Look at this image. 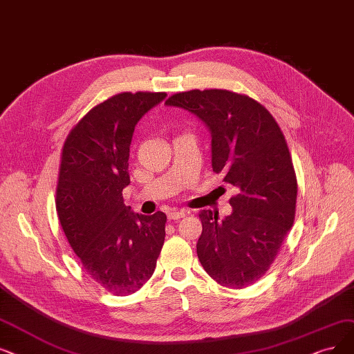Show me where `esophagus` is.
Returning a JSON list of instances; mask_svg holds the SVG:
<instances>
[{
	"label": "esophagus",
	"instance_id": "34e87169",
	"mask_svg": "<svg viewBox=\"0 0 354 354\" xmlns=\"http://www.w3.org/2000/svg\"><path fill=\"white\" fill-rule=\"evenodd\" d=\"M187 215L186 210H174V212H169L168 214V219L169 221H178L181 218H185Z\"/></svg>",
	"mask_w": 354,
	"mask_h": 354
}]
</instances>
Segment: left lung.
Here are the masks:
<instances>
[{
    "mask_svg": "<svg viewBox=\"0 0 354 354\" xmlns=\"http://www.w3.org/2000/svg\"><path fill=\"white\" fill-rule=\"evenodd\" d=\"M167 106L185 109L210 132L212 168L232 185V214L202 210L197 257L219 285L243 289L272 266L293 225L296 194L289 148L268 110L226 90L177 93Z\"/></svg>",
    "mask_w": 354,
    "mask_h": 354,
    "instance_id": "1",
    "label": "left lung"
}]
</instances>
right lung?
Wrapping results in <instances>:
<instances>
[{
  "instance_id": "add662e5",
  "label": "right lung",
  "mask_w": 354,
  "mask_h": 354,
  "mask_svg": "<svg viewBox=\"0 0 354 354\" xmlns=\"http://www.w3.org/2000/svg\"><path fill=\"white\" fill-rule=\"evenodd\" d=\"M165 93H122L91 109L69 132L61 157L56 212L84 270L115 295H131L152 276L167 216L135 214L129 186L135 126Z\"/></svg>"
}]
</instances>
